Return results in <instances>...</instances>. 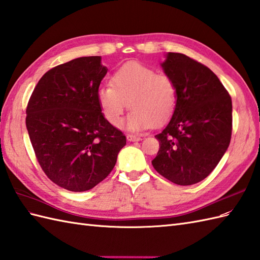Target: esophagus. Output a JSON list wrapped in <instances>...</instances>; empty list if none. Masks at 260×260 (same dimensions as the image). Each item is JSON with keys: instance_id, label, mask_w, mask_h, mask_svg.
Instances as JSON below:
<instances>
[{"instance_id": "obj_1", "label": "esophagus", "mask_w": 260, "mask_h": 260, "mask_svg": "<svg viewBox=\"0 0 260 260\" xmlns=\"http://www.w3.org/2000/svg\"><path fill=\"white\" fill-rule=\"evenodd\" d=\"M126 139H128V141H139L141 140V137L136 135H128L126 136Z\"/></svg>"}]
</instances>
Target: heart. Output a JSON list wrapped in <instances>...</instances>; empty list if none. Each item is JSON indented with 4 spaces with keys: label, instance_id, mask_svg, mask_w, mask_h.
I'll list each match as a JSON object with an SVG mask.
<instances>
[{
    "label": "heart",
    "instance_id": "obj_1",
    "mask_svg": "<svg viewBox=\"0 0 260 260\" xmlns=\"http://www.w3.org/2000/svg\"><path fill=\"white\" fill-rule=\"evenodd\" d=\"M96 101L103 117L114 126L120 124L129 106L126 128L143 130L171 119L178 103V89L167 74L139 62H129L112 74L110 84L99 86Z\"/></svg>",
    "mask_w": 260,
    "mask_h": 260
}]
</instances>
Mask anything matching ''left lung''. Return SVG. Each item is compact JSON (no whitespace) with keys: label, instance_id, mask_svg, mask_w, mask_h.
Wrapping results in <instances>:
<instances>
[{"label":"left lung","instance_id":"1","mask_svg":"<svg viewBox=\"0 0 260 260\" xmlns=\"http://www.w3.org/2000/svg\"><path fill=\"white\" fill-rule=\"evenodd\" d=\"M178 89L176 111L155 136L159 151L153 168L169 181L190 186L216 168L232 139L233 103L209 68L182 53L170 52L162 63Z\"/></svg>","mask_w":260,"mask_h":260}]
</instances>
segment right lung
<instances>
[{
    "label": "right lung",
    "mask_w": 260,
    "mask_h": 260,
    "mask_svg": "<svg viewBox=\"0 0 260 260\" xmlns=\"http://www.w3.org/2000/svg\"><path fill=\"white\" fill-rule=\"evenodd\" d=\"M107 71L101 56L56 66L27 102L25 123L38 162L51 181L70 191H86L106 179L126 143L96 101Z\"/></svg>",
    "instance_id": "1"
}]
</instances>
